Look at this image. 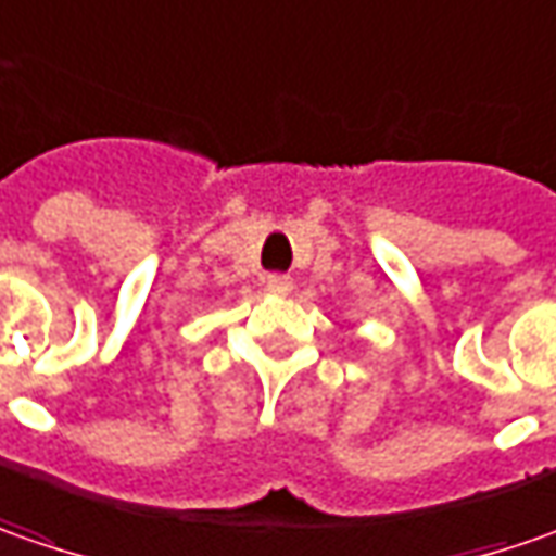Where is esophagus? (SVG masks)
Segmentation results:
<instances>
[{
    "mask_svg": "<svg viewBox=\"0 0 556 556\" xmlns=\"http://www.w3.org/2000/svg\"><path fill=\"white\" fill-rule=\"evenodd\" d=\"M267 292L279 298L289 295V292H292V279L282 277V274H270V277H267Z\"/></svg>",
    "mask_w": 556,
    "mask_h": 556,
    "instance_id": "1",
    "label": "esophagus"
}]
</instances>
